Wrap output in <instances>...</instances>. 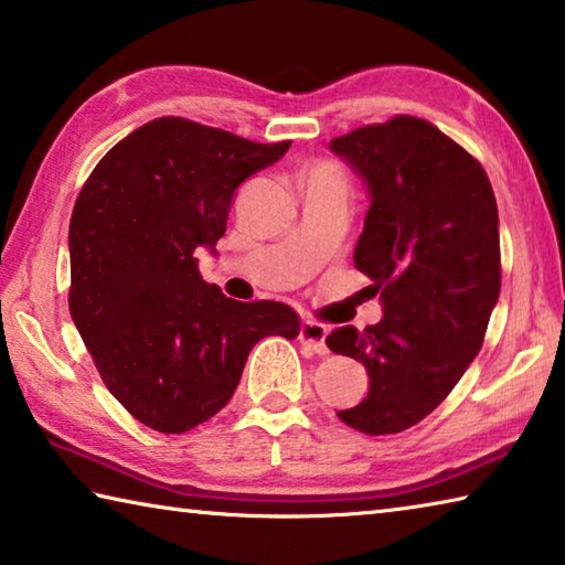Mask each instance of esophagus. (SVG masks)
Returning <instances> with one entry per match:
<instances>
[{
    "instance_id": "obj_1",
    "label": "esophagus",
    "mask_w": 565,
    "mask_h": 565,
    "mask_svg": "<svg viewBox=\"0 0 565 565\" xmlns=\"http://www.w3.org/2000/svg\"><path fill=\"white\" fill-rule=\"evenodd\" d=\"M327 333H329V329L323 327V323L311 321V319H303L301 327H299V341L303 343V347H309L313 353H319V356H323V353H329Z\"/></svg>"
}]
</instances>
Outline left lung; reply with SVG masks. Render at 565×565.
I'll return each instance as SVG.
<instances>
[{
    "label": "left lung",
    "mask_w": 565,
    "mask_h": 565,
    "mask_svg": "<svg viewBox=\"0 0 565 565\" xmlns=\"http://www.w3.org/2000/svg\"><path fill=\"white\" fill-rule=\"evenodd\" d=\"M369 189L353 252L384 319L333 329L327 347L361 361L369 396L339 411L369 436L406 431L451 394L483 347L501 294L499 206L483 167L418 117L331 139Z\"/></svg>",
    "instance_id": "left-lung-1"
}]
</instances>
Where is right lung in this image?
<instances>
[{
    "label": "right lung",
    "instance_id": "obj_1",
    "mask_svg": "<svg viewBox=\"0 0 565 565\" xmlns=\"http://www.w3.org/2000/svg\"><path fill=\"white\" fill-rule=\"evenodd\" d=\"M291 141L161 117L111 147L82 186L70 222V311L111 396L161 434H184L234 396L264 337H299L279 301H234L199 274L234 191Z\"/></svg>",
    "mask_w": 565,
    "mask_h": 565
}]
</instances>
